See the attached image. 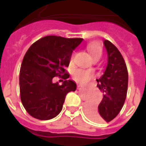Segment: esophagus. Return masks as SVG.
Wrapping results in <instances>:
<instances>
[{
	"instance_id": "obj_1",
	"label": "esophagus",
	"mask_w": 146,
	"mask_h": 146,
	"mask_svg": "<svg viewBox=\"0 0 146 146\" xmlns=\"http://www.w3.org/2000/svg\"><path fill=\"white\" fill-rule=\"evenodd\" d=\"M77 89L78 90H84V87L81 85H78L77 86Z\"/></svg>"
}]
</instances>
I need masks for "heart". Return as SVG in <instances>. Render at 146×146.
<instances>
[{
    "label": "heart",
    "mask_w": 146,
    "mask_h": 146,
    "mask_svg": "<svg viewBox=\"0 0 146 146\" xmlns=\"http://www.w3.org/2000/svg\"><path fill=\"white\" fill-rule=\"evenodd\" d=\"M87 50L89 51L94 60H98L102 55V49L101 46L97 44V43H90L87 45ZM75 57V52H73L71 54L70 58V62H73V59ZM94 76V74L92 72L86 71V70H81V69H77L74 70L73 73V76L76 81L80 83H86L91 80Z\"/></svg>",
    "instance_id": "1"
}]
</instances>
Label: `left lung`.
Segmentation results:
<instances>
[{
  "mask_svg": "<svg viewBox=\"0 0 146 146\" xmlns=\"http://www.w3.org/2000/svg\"><path fill=\"white\" fill-rule=\"evenodd\" d=\"M108 54V63L104 74L97 80V87L103 93V98L98 106L88 103L85 113L96 122H110L116 117L125 102L128 73L125 61L115 45L110 40H104Z\"/></svg>",
  "mask_w": 146,
  "mask_h": 146,
  "instance_id": "left-lung-1",
  "label": "left lung"
}]
</instances>
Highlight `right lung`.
Masks as SVG:
<instances>
[{
  "mask_svg": "<svg viewBox=\"0 0 146 146\" xmlns=\"http://www.w3.org/2000/svg\"><path fill=\"white\" fill-rule=\"evenodd\" d=\"M82 38L47 36L31 45L24 55L19 73L22 103L27 113L41 120L51 119L62 111L66 95L75 92L76 83L66 80L72 52ZM54 76L65 80L62 86L53 82Z\"/></svg>",
  "mask_w": 146,
  "mask_h": 146,
  "instance_id": "add662e5",
  "label": "right lung"
}]
</instances>
